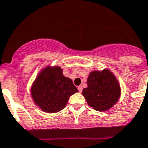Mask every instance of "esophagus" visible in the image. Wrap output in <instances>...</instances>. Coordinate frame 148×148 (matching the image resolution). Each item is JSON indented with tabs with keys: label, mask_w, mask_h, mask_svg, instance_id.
<instances>
[{
	"label": "esophagus",
	"mask_w": 148,
	"mask_h": 148,
	"mask_svg": "<svg viewBox=\"0 0 148 148\" xmlns=\"http://www.w3.org/2000/svg\"><path fill=\"white\" fill-rule=\"evenodd\" d=\"M77 89H78V90H79V92H80V93H81V92H82V90H83L82 86H78Z\"/></svg>",
	"instance_id": "obj_1"
}]
</instances>
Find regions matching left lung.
<instances>
[{
    "label": "left lung",
    "instance_id": "8db88e82",
    "mask_svg": "<svg viewBox=\"0 0 148 148\" xmlns=\"http://www.w3.org/2000/svg\"><path fill=\"white\" fill-rule=\"evenodd\" d=\"M120 93L119 84L109 70L91 72L87 78V87L83 90L88 105L100 112L112 107L119 100Z\"/></svg>",
    "mask_w": 148,
    "mask_h": 148
}]
</instances>
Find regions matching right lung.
Wrapping results in <instances>:
<instances>
[{
    "label": "right lung",
    "mask_w": 148,
    "mask_h": 148,
    "mask_svg": "<svg viewBox=\"0 0 148 148\" xmlns=\"http://www.w3.org/2000/svg\"><path fill=\"white\" fill-rule=\"evenodd\" d=\"M78 90L70 78L65 77L59 67L45 68L32 86L35 103L42 111L57 112L65 107L69 97Z\"/></svg>",
    "instance_id": "obj_1"
}]
</instances>
